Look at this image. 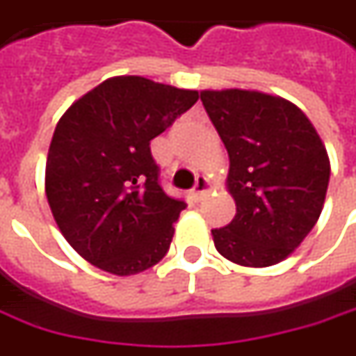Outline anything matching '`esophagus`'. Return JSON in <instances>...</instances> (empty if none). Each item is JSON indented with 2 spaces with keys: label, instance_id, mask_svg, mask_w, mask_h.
Listing matches in <instances>:
<instances>
[{
  "label": "esophagus",
  "instance_id": "1",
  "mask_svg": "<svg viewBox=\"0 0 356 356\" xmlns=\"http://www.w3.org/2000/svg\"><path fill=\"white\" fill-rule=\"evenodd\" d=\"M209 192V180L205 178V176H197L195 178V184H193V193L197 195V197H202L205 193Z\"/></svg>",
  "mask_w": 356,
  "mask_h": 356
}]
</instances>
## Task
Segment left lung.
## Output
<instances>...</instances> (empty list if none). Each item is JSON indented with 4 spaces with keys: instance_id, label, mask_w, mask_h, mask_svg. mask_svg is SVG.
Listing matches in <instances>:
<instances>
[{
    "instance_id": "left-lung-1",
    "label": "left lung",
    "mask_w": 356,
    "mask_h": 356,
    "mask_svg": "<svg viewBox=\"0 0 356 356\" xmlns=\"http://www.w3.org/2000/svg\"><path fill=\"white\" fill-rule=\"evenodd\" d=\"M207 116L229 151L227 188L236 215L213 229L220 256L246 267L283 261L323 209L330 159L293 102L257 90H202Z\"/></svg>"
}]
</instances>
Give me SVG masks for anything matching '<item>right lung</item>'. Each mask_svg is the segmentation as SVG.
Instances as JSON below:
<instances>
[{
    "instance_id": "right-lung-1",
    "label": "right lung",
    "mask_w": 356,
    "mask_h": 356,
    "mask_svg": "<svg viewBox=\"0 0 356 356\" xmlns=\"http://www.w3.org/2000/svg\"><path fill=\"white\" fill-rule=\"evenodd\" d=\"M197 99V90L127 75L100 83L61 116L46 197L61 234L89 264L124 277L166 256L186 203L161 188L151 141Z\"/></svg>"
}]
</instances>
